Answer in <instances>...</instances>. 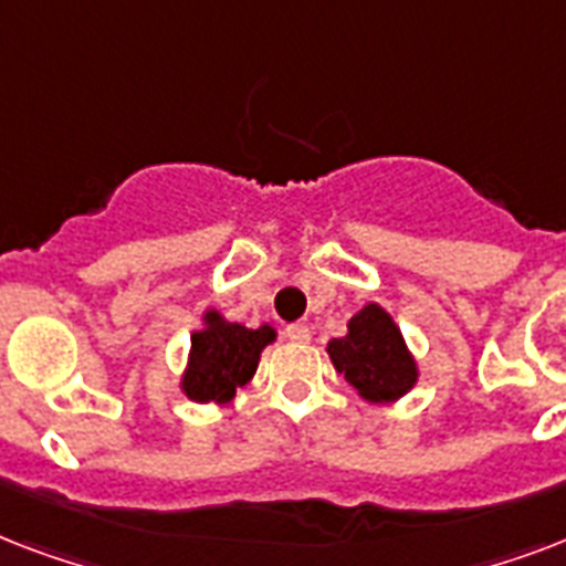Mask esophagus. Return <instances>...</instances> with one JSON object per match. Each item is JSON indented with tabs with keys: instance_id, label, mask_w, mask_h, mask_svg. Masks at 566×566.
<instances>
[{
	"instance_id": "34e87169",
	"label": "esophagus",
	"mask_w": 566,
	"mask_h": 566,
	"mask_svg": "<svg viewBox=\"0 0 566 566\" xmlns=\"http://www.w3.org/2000/svg\"><path fill=\"white\" fill-rule=\"evenodd\" d=\"M284 337L291 340V344H308L311 340V328L305 323H293V326L284 328Z\"/></svg>"
}]
</instances>
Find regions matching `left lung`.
I'll list each match as a JSON object with an SVG mask.
<instances>
[{
    "mask_svg": "<svg viewBox=\"0 0 566 566\" xmlns=\"http://www.w3.org/2000/svg\"><path fill=\"white\" fill-rule=\"evenodd\" d=\"M344 337L328 340L326 353L337 373L367 402H396L417 385V361L405 346L394 317L370 302L346 323Z\"/></svg>",
    "mask_w": 566,
    "mask_h": 566,
    "instance_id": "left-lung-1",
    "label": "left lung"
}]
</instances>
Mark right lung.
Instances as JSON below:
<instances>
[{
  "label": "right lung",
  "mask_w": 566,
  "mask_h": 566,
  "mask_svg": "<svg viewBox=\"0 0 566 566\" xmlns=\"http://www.w3.org/2000/svg\"><path fill=\"white\" fill-rule=\"evenodd\" d=\"M202 323L205 326L190 335L181 390L193 402H229L238 387L255 376L264 346L275 340V328L229 323L220 311H205Z\"/></svg>",
  "instance_id": "add662e5"
}]
</instances>
